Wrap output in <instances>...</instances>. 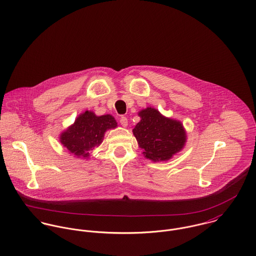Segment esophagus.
Here are the masks:
<instances>
[{"label":"esophagus","mask_w":256,"mask_h":256,"mask_svg":"<svg viewBox=\"0 0 256 256\" xmlns=\"http://www.w3.org/2000/svg\"><path fill=\"white\" fill-rule=\"evenodd\" d=\"M120 124L123 126V127H127L128 125V119L126 117H121L120 118Z\"/></svg>","instance_id":"34e87169"}]
</instances>
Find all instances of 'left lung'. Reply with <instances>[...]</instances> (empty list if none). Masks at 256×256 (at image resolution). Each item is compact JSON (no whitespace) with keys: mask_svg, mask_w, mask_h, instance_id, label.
I'll use <instances>...</instances> for the list:
<instances>
[{"mask_svg":"<svg viewBox=\"0 0 256 256\" xmlns=\"http://www.w3.org/2000/svg\"><path fill=\"white\" fill-rule=\"evenodd\" d=\"M138 115L141 120L133 134L146 158L166 162L184 148L187 135L180 120L166 117L154 108L140 110Z\"/></svg>","mask_w":256,"mask_h":256,"instance_id":"obj_1","label":"left lung"}]
</instances>
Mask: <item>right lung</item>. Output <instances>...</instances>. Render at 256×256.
Masks as SVG:
<instances>
[{
	"label": "right lung",
	"instance_id": "add662e5",
	"mask_svg": "<svg viewBox=\"0 0 256 256\" xmlns=\"http://www.w3.org/2000/svg\"><path fill=\"white\" fill-rule=\"evenodd\" d=\"M116 127L117 122L112 115L98 116L86 110L60 134L59 141L74 158H88L90 150L102 143L106 132Z\"/></svg>",
	"mask_w": 256,
	"mask_h": 256
}]
</instances>
